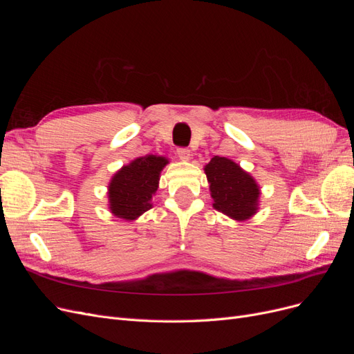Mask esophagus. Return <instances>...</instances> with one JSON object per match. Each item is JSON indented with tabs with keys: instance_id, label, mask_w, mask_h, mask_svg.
Listing matches in <instances>:
<instances>
[{
	"instance_id": "34e87169",
	"label": "esophagus",
	"mask_w": 354,
	"mask_h": 354,
	"mask_svg": "<svg viewBox=\"0 0 354 354\" xmlns=\"http://www.w3.org/2000/svg\"><path fill=\"white\" fill-rule=\"evenodd\" d=\"M177 156H178L181 160H189L190 156H192V153H190L189 149L180 147V149H177Z\"/></svg>"
}]
</instances>
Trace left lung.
Masks as SVG:
<instances>
[{"label":"left lung","mask_w":354,"mask_h":354,"mask_svg":"<svg viewBox=\"0 0 354 354\" xmlns=\"http://www.w3.org/2000/svg\"><path fill=\"white\" fill-rule=\"evenodd\" d=\"M203 169L214 208L238 221L254 216L259 209L260 187L250 173L224 156H214Z\"/></svg>","instance_id":"obj_1"}]
</instances>
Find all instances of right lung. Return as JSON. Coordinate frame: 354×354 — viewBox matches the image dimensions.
I'll return each mask as SVG.
<instances>
[{
	"instance_id": "1",
	"label": "right lung",
	"mask_w": 354,
	"mask_h": 354,
	"mask_svg": "<svg viewBox=\"0 0 354 354\" xmlns=\"http://www.w3.org/2000/svg\"><path fill=\"white\" fill-rule=\"evenodd\" d=\"M167 164L168 159L164 156L146 155L116 171L108 186L109 209L113 216L131 221L151 209L160 171Z\"/></svg>"
}]
</instances>
